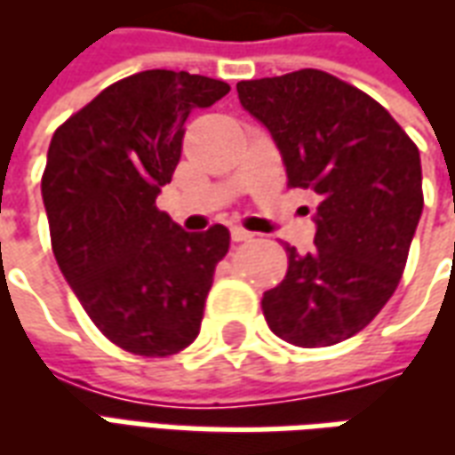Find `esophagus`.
I'll return each mask as SVG.
<instances>
[{
	"mask_svg": "<svg viewBox=\"0 0 455 455\" xmlns=\"http://www.w3.org/2000/svg\"><path fill=\"white\" fill-rule=\"evenodd\" d=\"M231 238H234L236 243H241V241H251V238H253V234L241 227H231Z\"/></svg>",
	"mask_w": 455,
	"mask_h": 455,
	"instance_id": "obj_1",
	"label": "esophagus"
}]
</instances>
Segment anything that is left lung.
Here are the masks:
<instances>
[{
    "mask_svg": "<svg viewBox=\"0 0 455 455\" xmlns=\"http://www.w3.org/2000/svg\"><path fill=\"white\" fill-rule=\"evenodd\" d=\"M236 90L275 140L287 185L319 195L316 248H285V280L260 302L267 326L302 348L346 341L397 290L424 207L419 148L382 104L324 70Z\"/></svg>",
    "mask_w": 455,
    "mask_h": 455,
    "instance_id": "1",
    "label": "left lung"
}]
</instances>
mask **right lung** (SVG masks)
Instances as JSON below:
<instances>
[{
    "label": "right lung",
    "mask_w": 455,
    "mask_h": 455,
    "mask_svg": "<svg viewBox=\"0 0 455 455\" xmlns=\"http://www.w3.org/2000/svg\"><path fill=\"white\" fill-rule=\"evenodd\" d=\"M185 70H146L94 97L51 139L41 195L60 273L119 348L163 358L202 326L228 228L189 234L156 207L182 153L185 121L228 94Z\"/></svg>",
    "instance_id": "right-lung-1"
}]
</instances>
